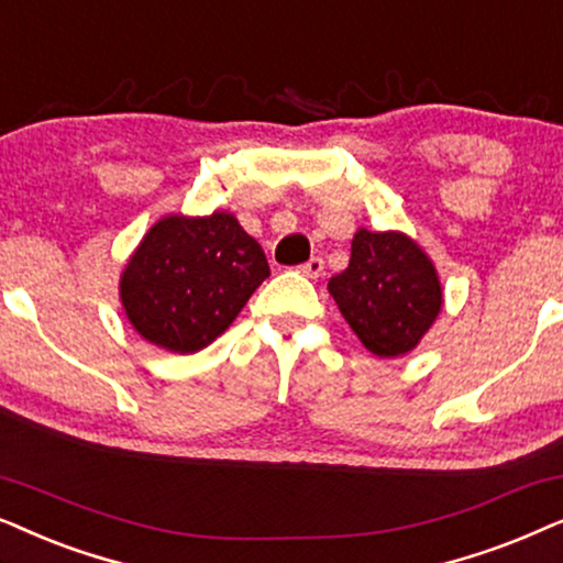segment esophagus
<instances>
[{"mask_svg":"<svg viewBox=\"0 0 563 563\" xmlns=\"http://www.w3.org/2000/svg\"><path fill=\"white\" fill-rule=\"evenodd\" d=\"M298 273L306 275V277H313V280H317V277L324 275V260L311 257L309 262H303V265L298 267Z\"/></svg>","mask_w":563,"mask_h":563,"instance_id":"34e87169","label":"esophagus"}]
</instances>
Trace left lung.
Masks as SVG:
<instances>
[{
  "mask_svg": "<svg viewBox=\"0 0 563 563\" xmlns=\"http://www.w3.org/2000/svg\"><path fill=\"white\" fill-rule=\"evenodd\" d=\"M327 288L352 332L376 357L415 350L443 309L434 262L404 231L357 229L347 269Z\"/></svg>",
  "mask_w": 563,
  "mask_h": 563,
  "instance_id": "8db88e82",
  "label": "left lung"
}]
</instances>
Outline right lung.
Wrapping results in <instances>:
<instances>
[{
	"instance_id": "right-lung-1",
	"label": "right lung",
	"mask_w": 563,
	"mask_h": 563,
	"mask_svg": "<svg viewBox=\"0 0 563 563\" xmlns=\"http://www.w3.org/2000/svg\"><path fill=\"white\" fill-rule=\"evenodd\" d=\"M267 275L265 252L234 213H169L133 250L118 294L146 342L190 355L234 324Z\"/></svg>"
}]
</instances>
